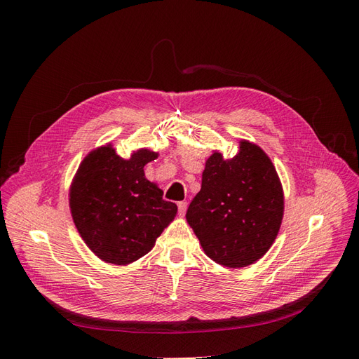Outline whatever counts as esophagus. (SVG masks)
<instances>
[{
    "mask_svg": "<svg viewBox=\"0 0 359 359\" xmlns=\"http://www.w3.org/2000/svg\"><path fill=\"white\" fill-rule=\"evenodd\" d=\"M186 211H187V202L186 201L178 202V212H180V215L182 217L184 214H186Z\"/></svg>",
    "mask_w": 359,
    "mask_h": 359,
    "instance_id": "1",
    "label": "esophagus"
}]
</instances>
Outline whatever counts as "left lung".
<instances>
[{"mask_svg": "<svg viewBox=\"0 0 359 359\" xmlns=\"http://www.w3.org/2000/svg\"><path fill=\"white\" fill-rule=\"evenodd\" d=\"M283 210V189L273 161L264 149L241 140L233 158L214 153L206 160L201 191L186 217L206 256L227 268H243L273 245Z\"/></svg>", "mask_w": 359, "mask_h": 359, "instance_id": "obj_1", "label": "left lung"}]
</instances>
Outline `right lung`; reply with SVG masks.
Returning <instances> with one entry per match:
<instances>
[{"label": "right lung", "mask_w": 359, "mask_h": 359, "mask_svg": "<svg viewBox=\"0 0 359 359\" xmlns=\"http://www.w3.org/2000/svg\"><path fill=\"white\" fill-rule=\"evenodd\" d=\"M157 153L139 149L128 160L111 145L86 156L70 187V211L85 244L107 264L127 265L154 247L178 208L145 178Z\"/></svg>", "instance_id": "obj_1"}]
</instances>
